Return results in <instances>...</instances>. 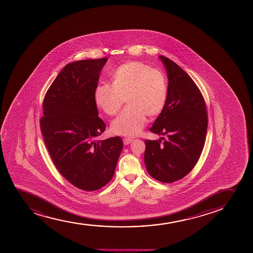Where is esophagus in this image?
Listing matches in <instances>:
<instances>
[{
  "mask_svg": "<svg viewBox=\"0 0 253 253\" xmlns=\"http://www.w3.org/2000/svg\"><path fill=\"white\" fill-rule=\"evenodd\" d=\"M132 141H133V139H130V138H125V139H124V144H125V145H129Z\"/></svg>",
  "mask_w": 253,
  "mask_h": 253,
  "instance_id": "esophagus-1",
  "label": "esophagus"
}]
</instances>
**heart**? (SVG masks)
I'll return each mask as SVG.
<instances>
[{"instance_id": "obj_1", "label": "heart", "mask_w": 253, "mask_h": 253, "mask_svg": "<svg viewBox=\"0 0 253 253\" xmlns=\"http://www.w3.org/2000/svg\"><path fill=\"white\" fill-rule=\"evenodd\" d=\"M168 82L164 72L142 62L131 61L116 69L112 85L102 83L94 90L97 108L112 116L126 99L128 107L113 120L111 130L125 136H135L146 123V116H156L165 108Z\"/></svg>"}]
</instances>
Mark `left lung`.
<instances>
[{
	"label": "left lung",
	"mask_w": 253,
	"mask_h": 253,
	"mask_svg": "<svg viewBox=\"0 0 253 253\" xmlns=\"http://www.w3.org/2000/svg\"><path fill=\"white\" fill-rule=\"evenodd\" d=\"M159 59L168 74V101L150 130L167 139L162 144L161 139L145 140L144 160L153 178L170 183L189 173L199 161L207 133V111L192 78L170 59Z\"/></svg>",
	"instance_id": "obj_1"
}]
</instances>
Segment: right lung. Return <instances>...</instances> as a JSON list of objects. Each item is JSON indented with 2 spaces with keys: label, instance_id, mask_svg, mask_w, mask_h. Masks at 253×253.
<instances>
[{
  "label": "right lung",
  "instance_id": "1",
  "mask_svg": "<svg viewBox=\"0 0 253 253\" xmlns=\"http://www.w3.org/2000/svg\"><path fill=\"white\" fill-rule=\"evenodd\" d=\"M108 58L65 66L43 99L40 127L54 165L75 187L95 191L114 176L122 151L119 136L96 140L105 131L94 102V90Z\"/></svg>",
  "mask_w": 253,
  "mask_h": 253
}]
</instances>
